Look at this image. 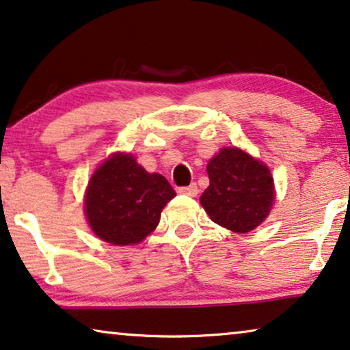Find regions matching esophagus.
<instances>
[{"label": "esophagus", "instance_id": "34e87169", "mask_svg": "<svg viewBox=\"0 0 350 350\" xmlns=\"http://www.w3.org/2000/svg\"><path fill=\"white\" fill-rule=\"evenodd\" d=\"M179 191L182 195H187V196H196L198 195V185L196 184H190L189 187H180Z\"/></svg>", "mask_w": 350, "mask_h": 350}]
</instances>
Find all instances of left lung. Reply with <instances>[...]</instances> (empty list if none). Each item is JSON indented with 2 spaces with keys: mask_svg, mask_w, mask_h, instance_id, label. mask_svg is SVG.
Returning a JSON list of instances; mask_svg holds the SVG:
<instances>
[{
  "mask_svg": "<svg viewBox=\"0 0 350 350\" xmlns=\"http://www.w3.org/2000/svg\"><path fill=\"white\" fill-rule=\"evenodd\" d=\"M208 184L201 204L217 225L250 232L265 220L275 191L270 171L237 148H225L207 165Z\"/></svg>",
  "mask_w": 350,
  "mask_h": 350,
  "instance_id": "8db88e82",
  "label": "left lung"
}]
</instances>
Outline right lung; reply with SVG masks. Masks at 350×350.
<instances>
[{
    "label": "right lung",
    "instance_id": "add662e5",
    "mask_svg": "<svg viewBox=\"0 0 350 350\" xmlns=\"http://www.w3.org/2000/svg\"><path fill=\"white\" fill-rule=\"evenodd\" d=\"M176 191L161 174H149L130 154H114L88 185L85 211L97 237L133 245L157 228L161 208Z\"/></svg>",
    "mask_w": 350,
    "mask_h": 350
}]
</instances>
